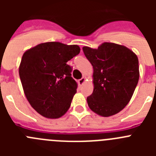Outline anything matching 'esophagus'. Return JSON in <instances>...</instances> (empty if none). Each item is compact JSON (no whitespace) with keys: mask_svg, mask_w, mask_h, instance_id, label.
Masks as SVG:
<instances>
[{"mask_svg":"<svg viewBox=\"0 0 156 156\" xmlns=\"http://www.w3.org/2000/svg\"><path fill=\"white\" fill-rule=\"evenodd\" d=\"M85 82V77H82L80 80H79V84L82 85Z\"/></svg>","mask_w":156,"mask_h":156,"instance_id":"esophagus-1","label":"esophagus"}]
</instances>
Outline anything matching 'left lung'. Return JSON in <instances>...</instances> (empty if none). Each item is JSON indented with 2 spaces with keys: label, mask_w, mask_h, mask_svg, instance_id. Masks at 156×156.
I'll return each instance as SVG.
<instances>
[{
  "label": "left lung",
  "mask_w": 156,
  "mask_h": 156,
  "mask_svg": "<svg viewBox=\"0 0 156 156\" xmlns=\"http://www.w3.org/2000/svg\"><path fill=\"white\" fill-rule=\"evenodd\" d=\"M83 51L94 69V90L87 98L89 108L108 117L118 113L131 98L139 80L138 58L125 46L103 43Z\"/></svg>",
  "instance_id": "1"
}]
</instances>
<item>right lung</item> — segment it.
Here are the masks:
<instances>
[{"label":"right lung","instance_id":"add662e5","mask_svg":"<svg viewBox=\"0 0 156 156\" xmlns=\"http://www.w3.org/2000/svg\"><path fill=\"white\" fill-rule=\"evenodd\" d=\"M80 51L77 45L47 42L23 54L19 69L23 90L32 107L43 116L57 119L69 108L77 83L66 62Z\"/></svg>","mask_w":156,"mask_h":156}]
</instances>
